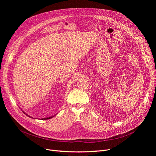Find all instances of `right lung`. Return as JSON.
I'll list each match as a JSON object with an SVG mask.
<instances>
[{"label":"right lung","mask_w":156,"mask_h":156,"mask_svg":"<svg viewBox=\"0 0 156 156\" xmlns=\"http://www.w3.org/2000/svg\"><path fill=\"white\" fill-rule=\"evenodd\" d=\"M23 112H24V114H25L27 116H29L27 114H26L25 112H24L23 111ZM29 117H30V116H29ZM54 117V116H51V117H48V118H42V119L43 120V119H51V118H53ZM30 118H32V117H30Z\"/></svg>","instance_id":"add662e5"}]
</instances>
